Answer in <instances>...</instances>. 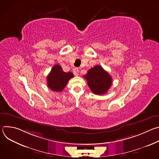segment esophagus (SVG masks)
<instances>
[{"mask_svg":"<svg viewBox=\"0 0 159 159\" xmlns=\"http://www.w3.org/2000/svg\"><path fill=\"white\" fill-rule=\"evenodd\" d=\"M79 70L78 68H75V69H74V70H73V73H74V75H75V76L79 75Z\"/></svg>","mask_w":159,"mask_h":159,"instance_id":"34e87169","label":"esophagus"}]
</instances>
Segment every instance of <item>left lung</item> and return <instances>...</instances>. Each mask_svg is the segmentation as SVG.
<instances>
[{
	"label": "left lung",
	"instance_id": "1",
	"mask_svg": "<svg viewBox=\"0 0 159 159\" xmlns=\"http://www.w3.org/2000/svg\"><path fill=\"white\" fill-rule=\"evenodd\" d=\"M84 78L91 91L98 95L106 93L112 84L111 77L100 65L89 69Z\"/></svg>",
	"mask_w": 159,
	"mask_h": 159
}]
</instances>
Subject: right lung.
Wrapping results in <instances>:
<instances>
[{"mask_svg": "<svg viewBox=\"0 0 159 159\" xmlns=\"http://www.w3.org/2000/svg\"><path fill=\"white\" fill-rule=\"evenodd\" d=\"M73 77L74 74L72 72H63L61 66L57 64L53 66L47 77L48 87L53 91L61 92Z\"/></svg>", "mask_w": 159, "mask_h": 159, "instance_id": "right-lung-1", "label": "right lung"}]
</instances>
